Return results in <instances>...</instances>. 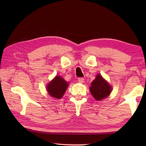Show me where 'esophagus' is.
I'll use <instances>...</instances> for the list:
<instances>
[{"label": "esophagus", "instance_id": "esophagus-1", "mask_svg": "<svg viewBox=\"0 0 146 146\" xmlns=\"http://www.w3.org/2000/svg\"><path fill=\"white\" fill-rule=\"evenodd\" d=\"M78 82H80V83H83L84 82V79L83 78H78Z\"/></svg>", "mask_w": 146, "mask_h": 146}]
</instances>
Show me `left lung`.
I'll list each match as a JSON object with an SVG mask.
<instances>
[{"label": "left lung", "instance_id": "1", "mask_svg": "<svg viewBox=\"0 0 146 146\" xmlns=\"http://www.w3.org/2000/svg\"><path fill=\"white\" fill-rule=\"evenodd\" d=\"M90 91L95 100H100L110 95L111 92V87L102 76L98 75L91 83Z\"/></svg>", "mask_w": 146, "mask_h": 146}]
</instances>
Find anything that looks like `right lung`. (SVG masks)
Returning a JSON list of instances; mask_svg holds the SVG:
<instances>
[{
    "label": "right lung",
    "mask_w": 146,
    "mask_h": 146,
    "mask_svg": "<svg viewBox=\"0 0 146 146\" xmlns=\"http://www.w3.org/2000/svg\"><path fill=\"white\" fill-rule=\"evenodd\" d=\"M68 86V83L61 76H56L47 86V90L51 97L60 99L63 97Z\"/></svg>",
    "instance_id": "1"
}]
</instances>
